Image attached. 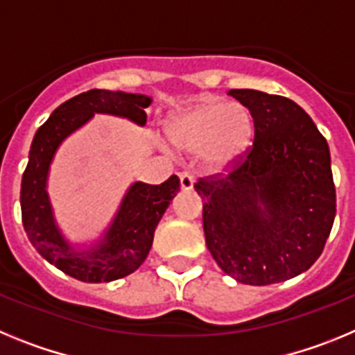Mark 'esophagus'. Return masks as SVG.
Wrapping results in <instances>:
<instances>
[{
    "label": "esophagus",
    "mask_w": 355,
    "mask_h": 355,
    "mask_svg": "<svg viewBox=\"0 0 355 355\" xmlns=\"http://www.w3.org/2000/svg\"><path fill=\"white\" fill-rule=\"evenodd\" d=\"M180 183H181V190L188 192V190H192L193 184H196V178H193V174H190V172H181Z\"/></svg>",
    "instance_id": "esophagus-1"
}]
</instances>
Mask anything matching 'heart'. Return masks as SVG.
Instances as JSON below:
<instances>
[{
  "mask_svg": "<svg viewBox=\"0 0 355 355\" xmlns=\"http://www.w3.org/2000/svg\"><path fill=\"white\" fill-rule=\"evenodd\" d=\"M172 147L199 153L208 167L225 168L245 155L254 137L252 114L243 105L205 97L178 110L165 122Z\"/></svg>",
  "mask_w": 355,
  "mask_h": 355,
  "instance_id": "heart-1",
  "label": "heart"
}]
</instances>
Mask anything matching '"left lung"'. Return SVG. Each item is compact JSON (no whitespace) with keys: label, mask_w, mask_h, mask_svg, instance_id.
I'll use <instances>...</instances> for the list:
<instances>
[{"label":"left lung","mask_w":355,"mask_h":355,"mask_svg":"<svg viewBox=\"0 0 355 355\" xmlns=\"http://www.w3.org/2000/svg\"><path fill=\"white\" fill-rule=\"evenodd\" d=\"M229 96L252 114L254 142L227 175L196 183L206 245L238 283H283L320 258L334 224L327 140L288 97L250 89Z\"/></svg>","instance_id":"1"}]
</instances>
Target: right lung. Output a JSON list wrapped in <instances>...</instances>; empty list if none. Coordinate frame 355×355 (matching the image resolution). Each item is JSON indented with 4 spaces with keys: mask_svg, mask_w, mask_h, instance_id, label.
Segmentation results:
<instances>
[{
    "mask_svg": "<svg viewBox=\"0 0 355 355\" xmlns=\"http://www.w3.org/2000/svg\"><path fill=\"white\" fill-rule=\"evenodd\" d=\"M153 103L144 94L94 89L62 103L37 130L21 183L23 225L31 245L58 270L83 283H110L126 277L146 261L155 229L175 193L180 178L162 184H131L105 233L89 247L74 245L62 234L48 196L53 158L69 135L85 126L94 114L115 115L146 126L144 110Z\"/></svg>",
    "mask_w": 355,
    "mask_h": 355,
    "instance_id": "right-lung-1",
    "label": "right lung"
}]
</instances>
